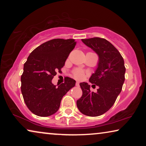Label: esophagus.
I'll return each mask as SVG.
<instances>
[{
  "mask_svg": "<svg viewBox=\"0 0 146 146\" xmlns=\"http://www.w3.org/2000/svg\"><path fill=\"white\" fill-rule=\"evenodd\" d=\"M76 86H80L79 82H76Z\"/></svg>",
  "mask_w": 146,
  "mask_h": 146,
  "instance_id": "1",
  "label": "esophagus"
}]
</instances>
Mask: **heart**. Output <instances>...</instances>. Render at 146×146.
I'll list each match as a JSON object with an SVG mask.
<instances>
[{
  "label": "heart",
  "instance_id": "1",
  "mask_svg": "<svg viewBox=\"0 0 146 146\" xmlns=\"http://www.w3.org/2000/svg\"><path fill=\"white\" fill-rule=\"evenodd\" d=\"M86 74L82 69L76 68L73 70V76L77 80H82L85 77Z\"/></svg>",
  "mask_w": 146,
  "mask_h": 146
}]
</instances>
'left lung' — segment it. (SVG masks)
<instances>
[{"label":"left lung","mask_w":146,"mask_h":146,"mask_svg":"<svg viewBox=\"0 0 146 146\" xmlns=\"http://www.w3.org/2000/svg\"><path fill=\"white\" fill-rule=\"evenodd\" d=\"M82 41L99 56L96 70L89 79L93 86L99 88L95 93L90 91L87 83L80 84L82 95L76 102L77 107L83 114L98 116L111 108L121 92L125 80L124 61L119 52L107 40L94 37Z\"/></svg>","instance_id":"obj_1"}]
</instances>
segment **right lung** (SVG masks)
Returning a JSON list of instances; mask_svg holds the SVG:
<instances>
[{
  "instance_id": "add662e5",
  "label": "right lung",
  "mask_w": 146,
  "mask_h": 146,
  "mask_svg": "<svg viewBox=\"0 0 146 146\" xmlns=\"http://www.w3.org/2000/svg\"><path fill=\"white\" fill-rule=\"evenodd\" d=\"M74 39H52L42 44L28 57L21 76V92L30 110L38 116L54 114L62 97L75 86L76 81L66 77L58 86L52 80L61 69L74 48Z\"/></svg>"
}]
</instances>
